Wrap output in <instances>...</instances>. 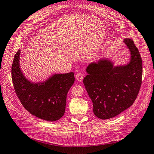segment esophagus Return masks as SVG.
<instances>
[{"instance_id": "1", "label": "esophagus", "mask_w": 154, "mask_h": 154, "mask_svg": "<svg viewBox=\"0 0 154 154\" xmlns=\"http://www.w3.org/2000/svg\"><path fill=\"white\" fill-rule=\"evenodd\" d=\"M76 79L78 82H82L83 80V74L81 72H78L76 74Z\"/></svg>"}]
</instances>
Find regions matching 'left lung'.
<instances>
[{
  "mask_svg": "<svg viewBox=\"0 0 154 154\" xmlns=\"http://www.w3.org/2000/svg\"><path fill=\"white\" fill-rule=\"evenodd\" d=\"M124 42L131 52V61L113 66L109 60L92 63L86 68L84 84L93 103L95 115L101 119L115 117L134 103L142 85V61L131 39Z\"/></svg>",
  "mask_w": 154,
  "mask_h": 154,
  "instance_id": "left-lung-1",
  "label": "left lung"
}]
</instances>
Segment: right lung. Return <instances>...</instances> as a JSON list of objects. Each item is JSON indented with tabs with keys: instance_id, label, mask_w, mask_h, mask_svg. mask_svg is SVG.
<instances>
[{
	"instance_id": "add662e5",
	"label": "right lung",
	"mask_w": 154,
	"mask_h": 154,
	"mask_svg": "<svg viewBox=\"0 0 154 154\" xmlns=\"http://www.w3.org/2000/svg\"><path fill=\"white\" fill-rule=\"evenodd\" d=\"M20 51L12 64V80L21 103L31 114L43 120L55 121L65 112L66 95L74 82V72L54 74L42 83L33 84L23 76L19 65Z\"/></svg>"
}]
</instances>
